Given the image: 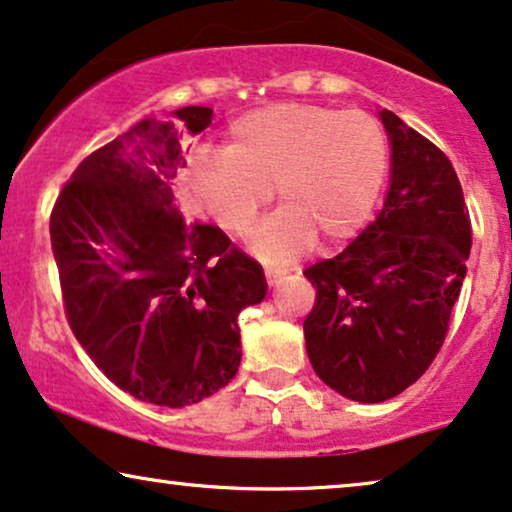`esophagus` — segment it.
<instances>
[{"label": "esophagus", "mask_w": 512, "mask_h": 512, "mask_svg": "<svg viewBox=\"0 0 512 512\" xmlns=\"http://www.w3.org/2000/svg\"><path fill=\"white\" fill-rule=\"evenodd\" d=\"M287 275L284 270H277V268H265V282L270 284V287H275L277 282H282V277Z\"/></svg>", "instance_id": "esophagus-1"}]
</instances>
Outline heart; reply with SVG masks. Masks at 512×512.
Listing matches in <instances>:
<instances>
[{
	"label": "heart",
	"instance_id": "b5f03b06",
	"mask_svg": "<svg viewBox=\"0 0 512 512\" xmlns=\"http://www.w3.org/2000/svg\"><path fill=\"white\" fill-rule=\"evenodd\" d=\"M388 171V138L367 112L277 103L230 124L225 150L190 159L188 197L228 235L244 237L272 199L280 207L254 235L258 256L284 261L320 235L334 247L364 228Z\"/></svg>",
	"mask_w": 512,
	"mask_h": 512
}]
</instances>
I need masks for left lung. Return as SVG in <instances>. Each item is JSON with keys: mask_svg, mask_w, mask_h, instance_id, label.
I'll use <instances>...</instances> for the list:
<instances>
[{"mask_svg": "<svg viewBox=\"0 0 512 512\" xmlns=\"http://www.w3.org/2000/svg\"><path fill=\"white\" fill-rule=\"evenodd\" d=\"M393 178L381 214L334 258L305 268L303 322L315 374L355 402H386L426 374L449 331L473 244L449 157L395 112H381Z\"/></svg>", "mask_w": 512, "mask_h": 512, "instance_id": "left-lung-1", "label": "left lung"}]
</instances>
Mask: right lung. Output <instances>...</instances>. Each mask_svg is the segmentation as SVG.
<instances>
[{
	"label": "right lung",
	"mask_w": 512,
	"mask_h": 512,
	"mask_svg": "<svg viewBox=\"0 0 512 512\" xmlns=\"http://www.w3.org/2000/svg\"><path fill=\"white\" fill-rule=\"evenodd\" d=\"M214 110L141 119L84 157L51 209V247L72 334L98 369L141 402L183 407L218 393L240 367L244 308L263 301L261 263L218 225L174 204L183 126Z\"/></svg>",
	"instance_id": "right-lung-1"
}]
</instances>
